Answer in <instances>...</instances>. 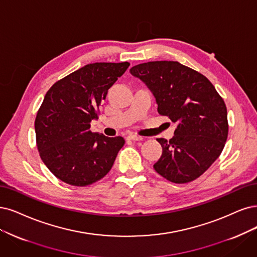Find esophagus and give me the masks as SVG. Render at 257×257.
<instances>
[{
    "instance_id": "obj_1",
    "label": "esophagus",
    "mask_w": 257,
    "mask_h": 257,
    "mask_svg": "<svg viewBox=\"0 0 257 257\" xmlns=\"http://www.w3.org/2000/svg\"><path fill=\"white\" fill-rule=\"evenodd\" d=\"M128 140H131V141H143L144 139L142 137H139V136H136V135H130L128 137Z\"/></svg>"
}]
</instances>
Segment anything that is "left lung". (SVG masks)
<instances>
[{
  "label": "left lung",
  "mask_w": 257,
  "mask_h": 257,
  "mask_svg": "<svg viewBox=\"0 0 257 257\" xmlns=\"http://www.w3.org/2000/svg\"><path fill=\"white\" fill-rule=\"evenodd\" d=\"M130 73L153 92L161 115L177 123L173 139H157L163 153L155 170L174 183L194 181L220 156L227 139L222 97L205 76L178 61L141 63Z\"/></svg>",
  "instance_id": "1"
}]
</instances>
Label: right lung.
<instances>
[{"mask_svg":"<svg viewBox=\"0 0 257 257\" xmlns=\"http://www.w3.org/2000/svg\"><path fill=\"white\" fill-rule=\"evenodd\" d=\"M129 65L87 64L45 94L35 120L37 147L43 163L61 181L87 186L110 172L125 140L95 134L90 122L98 118L108 90Z\"/></svg>","mask_w":257,"mask_h":257,"instance_id":"1","label":"right lung"}]
</instances>
